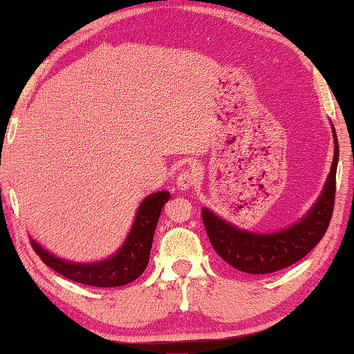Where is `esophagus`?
Returning <instances> with one entry per match:
<instances>
[{"label":"esophagus","instance_id":"obj_1","mask_svg":"<svg viewBox=\"0 0 354 354\" xmlns=\"http://www.w3.org/2000/svg\"><path fill=\"white\" fill-rule=\"evenodd\" d=\"M196 181H198V178H196L195 173L187 170V171H183L181 175L176 178V185L179 190H187L190 187H194Z\"/></svg>","mask_w":354,"mask_h":354}]
</instances>
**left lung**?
<instances>
[{"label":"left lung","instance_id":"1","mask_svg":"<svg viewBox=\"0 0 354 354\" xmlns=\"http://www.w3.org/2000/svg\"><path fill=\"white\" fill-rule=\"evenodd\" d=\"M334 137V158L322 194L313 207L290 226L273 232H251L218 217L203 207L201 217L209 241L221 259L237 270L250 274H268L303 259L322 241L331 221L335 195V170L339 160V142Z\"/></svg>","mask_w":354,"mask_h":354}]
</instances>
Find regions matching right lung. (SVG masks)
Wrapping results in <instances>:
<instances>
[{"instance_id": "1", "label": "right lung", "mask_w": 354, "mask_h": 354, "mask_svg": "<svg viewBox=\"0 0 354 354\" xmlns=\"http://www.w3.org/2000/svg\"><path fill=\"white\" fill-rule=\"evenodd\" d=\"M169 200L170 192L167 190H159L148 195L137 207L134 223L122 247L106 259L95 262H73L55 256L34 239H31V245L48 267L76 283L92 287L127 286L145 272L149 262V251H151L156 226H158L162 207Z\"/></svg>"}]
</instances>
